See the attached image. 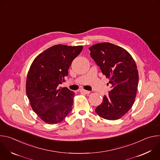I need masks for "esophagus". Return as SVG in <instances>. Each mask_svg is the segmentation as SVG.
I'll list each match as a JSON object with an SVG mask.
<instances>
[{"label":"esophagus","mask_w":160,"mask_h":160,"mask_svg":"<svg viewBox=\"0 0 160 160\" xmlns=\"http://www.w3.org/2000/svg\"><path fill=\"white\" fill-rule=\"evenodd\" d=\"M80 92H82V93H83V94H89L90 93V91L86 90H81Z\"/></svg>","instance_id":"1"}]
</instances>
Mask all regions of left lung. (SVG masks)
<instances>
[{
	"label": "left lung",
	"instance_id": "left-lung-1",
	"mask_svg": "<svg viewBox=\"0 0 160 160\" xmlns=\"http://www.w3.org/2000/svg\"><path fill=\"white\" fill-rule=\"evenodd\" d=\"M89 50L111 88L95 111L106 120L120 119L132 108L136 97L139 73L135 62L125 49L109 42L95 44Z\"/></svg>",
	"mask_w": 160,
	"mask_h": 160
}]
</instances>
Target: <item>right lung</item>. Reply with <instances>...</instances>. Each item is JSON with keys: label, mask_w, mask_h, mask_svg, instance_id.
<instances>
[{"label": "right lung", "mask_w": 160, "mask_h": 160, "mask_svg": "<svg viewBox=\"0 0 160 160\" xmlns=\"http://www.w3.org/2000/svg\"><path fill=\"white\" fill-rule=\"evenodd\" d=\"M82 49V45H55L32 63L26 82L27 95L32 109L45 123H60L72 111L75 92L58 86L64 82L73 60Z\"/></svg>", "instance_id": "obj_1"}]
</instances>
